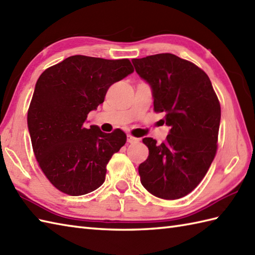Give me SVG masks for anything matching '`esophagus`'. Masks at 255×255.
I'll return each mask as SVG.
<instances>
[{"label": "esophagus", "mask_w": 255, "mask_h": 255, "mask_svg": "<svg viewBox=\"0 0 255 255\" xmlns=\"http://www.w3.org/2000/svg\"><path fill=\"white\" fill-rule=\"evenodd\" d=\"M138 141H139L138 138L132 137V136H130V134H128V136H127V142H129V143H136Z\"/></svg>", "instance_id": "obj_1"}]
</instances>
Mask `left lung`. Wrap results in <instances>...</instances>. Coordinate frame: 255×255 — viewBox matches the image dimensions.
I'll return each instance as SVG.
<instances>
[{"label":"left lung","mask_w":255,"mask_h":255,"mask_svg":"<svg viewBox=\"0 0 255 255\" xmlns=\"http://www.w3.org/2000/svg\"><path fill=\"white\" fill-rule=\"evenodd\" d=\"M138 75L152 91L155 112L171 129L164 142L143 138L148 159L139 165L149 193L177 199L196 187L217 151L220 104L208 75L172 53L132 59Z\"/></svg>","instance_id":"left-lung-1"}]
</instances>
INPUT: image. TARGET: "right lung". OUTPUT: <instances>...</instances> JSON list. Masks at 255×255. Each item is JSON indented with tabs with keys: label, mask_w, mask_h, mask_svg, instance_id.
Returning <instances> with one entry per match:
<instances>
[{
	"label": "right lung",
	"mask_w": 255,
	"mask_h": 255,
	"mask_svg": "<svg viewBox=\"0 0 255 255\" xmlns=\"http://www.w3.org/2000/svg\"><path fill=\"white\" fill-rule=\"evenodd\" d=\"M132 72L128 59L72 56L37 80L27 125L40 169L59 191L80 196L104 183L106 165L126 143V133L84 124L110 86Z\"/></svg>",
	"instance_id": "add662e5"
}]
</instances>
